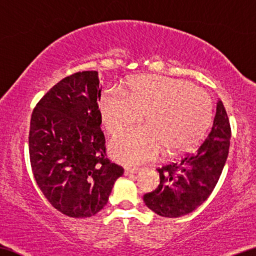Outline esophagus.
Returning a JSON list of instances; mask_svg holds the SVG:
<instances>
[{"instance_id":"1","label":"esophagus","mask_w":256,"mask_h":256,"mask_svg":"<svg viewBox=\"0 0 256 256\" xmlns=\"http://www.w3.org/2000/svg\"><path fill=\"white\" fill-rule=\"evenodd\" d=\"M139 168H126V169H125V171H124V174H138L139 172Z\"/></svg>"}]
</instances>
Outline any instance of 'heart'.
I'll return each mask as SVG.
<instances>
[{
  "mask_svg": "<svg viewBox=\"0 0 256 256\" xmlns=\"http://www.w3.org/2000/svg\"><path fill=\"white\" fill-rule=\"evenodd\" d=\"M102 124L117 134L139 120L142 126L116 136L109 144L112 158L124 166H138L168 152L188 150L196 144L212 120V104L207 92L186 80L144 74L128 82L125 92L106 90L98 100Z\"/></svg>",
  "mask_w": 256,
  "mask_h": 256,
  "instance_id": "b5f03b06",
  "label": "heart"
}]
</instances>
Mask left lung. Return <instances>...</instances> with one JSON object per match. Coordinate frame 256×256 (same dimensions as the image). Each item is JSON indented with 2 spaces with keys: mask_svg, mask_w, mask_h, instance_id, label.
I'll use <instances>...</instances> for the list:
<instances>
[{
  "mask_svg": "<svg viewBox=\"0 0 256 256\" xmlns=\"http://www.w3.org/2000/svg\"><path fill=\"white\" fill-rule=\"evenodd\" d=\"M231 128L218 100L212 128L196 150L158 168V188L144 196L150 210L163 217H180L207 200L222 174L230 147Z\"/></svg>",
  "mask_w": 256,
  "mask_h": 256,
  "instance_id": "8db88e82",
  "label": "left lung"
}]
</instances>
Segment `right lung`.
Listing matches in <instances>:
<instances>
[{
	"mask_svg": "<svg viewBox=\"0 0 256 256\" xmlns=\"http://www.w3.org/2000/svg\"><path fill=\"white\" fill-rule=\"evenodd\" d=\"M96 71L77 72L52 86L32 112L28 152L46 199L68 217L98 212L124 169L106 158Z\"/></svg>",
	"mask_w": 256,
	"mask_h": 256,
	"instance_id": "add662e5",
	"label": "right lung"
}]
</instances>
